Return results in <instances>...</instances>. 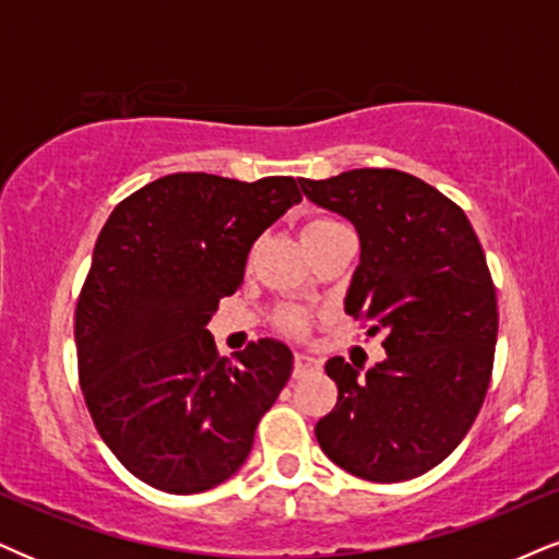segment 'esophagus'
<instances>
[{
    "instance_id": "34e87169",
    "label": "esophagus",
    "mask_w": 559,
    "mask_h": 559,
    "mask_svg": "<svg viewBox=\"0 0 559 559\" xmlns=\"http://www.w3.org/2000/svg\"><path fill=\"white\" fill-rule=\"evenodd\" d=\"M320 369V359H314L312 354L297 352L294 354V378H305L309 372H318Z\"/></svg>"
}]
</instances>
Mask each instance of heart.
Segmentation results:
<instances>
[{
	"instance_id": "1",
	"label": "heart",
	"mask_w": 559,
	"mask_h": 559,
	"mask_svg": "<svg viewBox=\"0 0 559 559\" xmlns=\"http://www.w3.org/2000/svg\"><path fill=\"white\" fill-rule=\"evenodd\" d=\"M338 221H331V218H312L309 224L305 226V231H314V228H325V226H335ZM284 325L288 328V331H301L305 328V320L299 318V314H286Z\"/></svg>"
}]
</instances>
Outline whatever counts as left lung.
Segmentation results:
<instances>
[{"label":"left lung","mask_w":559,"mask_h":559,"mask_svg":"<svg viewBox=\"0 0 559 559\" xmlns=\"http://www.w3.org/2000/svg\"><path fill=\"white\" fill-rule=\"evenodd\" d=\"M314 205L359 234L344 309L385 331V359L365 374L325 365L338 403L314 427L322 453L367 481H406L445 461L479 414L497 344V297L466 213L395 169L299 179Z\"/></svg>","instance_id":"obj_1"}]
</instances>
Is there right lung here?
Segmentation results:
<instances>
[{
  "instance_id": "add662e5",
  "label": "right lung",
  "mask_w": 559,
  "mask_h": 559,
  "mask_svg": "<svg viewBox=\"0 0 559 559\" xmlns=\"http://www.w3.org/2000/svg\"><path fill=\"white\" fill-rule=\"evenodd\" d=\"M301 203L292 177L169 174L114 207L75 312L80 388L127 472L160 492L213 489L241 468L292 378V348L218 359L207 322L245 284L254 239Z\"/></svg>"
}]
</instances>
